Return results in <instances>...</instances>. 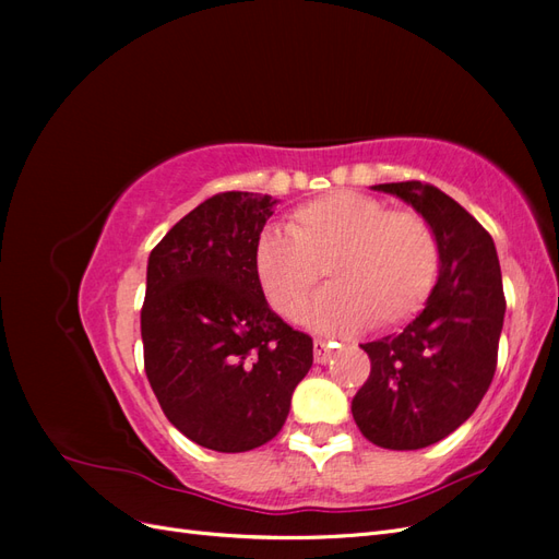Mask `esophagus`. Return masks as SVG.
<instances>
[{"mask_svg": "<svg viewBox=\"0 0 559 559\" xmlns=\"http://www.w3.org/2000/svg\"><path fill=\"white\" fill-rule=\"evenodd\" d=\"M333 354V345L324 341H314V361L317 364H326Z\"/></svg>", "mask_w": 559, "mask_h": 559, "instance_id": "34e87169", "label": "esophagus"}]
</instances>
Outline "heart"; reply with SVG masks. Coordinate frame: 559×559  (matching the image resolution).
Listing matches in <instances>:
<instances>
[{"mask_svg":"<svg viewBox=\"0 0 559 559\" xmlns=\"http://www.w3.org/2000/svg\"><path fill=\"white\" fill-rule=\"evenodd\" d=\"M265 302L296 321L321 280L329 286L308 312L321 333L382 331L403 324L429 298L438 275V242L427 218L386 210L357 191H331L300 205L286 233L263 230L251 253Z\"/></svg>","mask_w":559,"mask_h":559,"instance_id":"1","label":"heart"}]
</instances>
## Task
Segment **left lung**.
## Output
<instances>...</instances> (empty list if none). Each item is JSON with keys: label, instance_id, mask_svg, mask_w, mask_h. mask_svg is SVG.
<instances>
[{"label": "left lung", "instance_id": "1", "mask_svg": "<svg viewBox=\"0 0 559 559\" xmlns=\"http://www.w3.org/2000/svg\"><path fill=\"white\" fill-rule=\"evenodd\" d=\"M373 189L427 218L441 270L403 333L361 345L370 376L352 399V415L370 443L419 450L462 427L492 384L506 314L501 267L489 233L441 189L421 181Z\"/></svg>", "mask_w": 559, "mask_h": 559}]
</instances>
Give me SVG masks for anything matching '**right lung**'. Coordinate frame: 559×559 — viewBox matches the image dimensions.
Listing matches in <instances>:
<instances>
[{
  "instance_id": "obj_1",
  "label": "right lung",
  "mask_w": 559,
  "mask_h": 559,
  "mask_svg": "<svg viewBox=\"0 0 559 559\" xmlns=\"http://www.w3.org/2000/svg\"><path fill=\"white\" fill-rule=\"evenodd\" d=\"M275 205L273 195L216 193L148 257L146 378L165 417L216 452L275 438L312 366V337L270 310L253 277V245Z\"/></svg>"
}]
</instances>
